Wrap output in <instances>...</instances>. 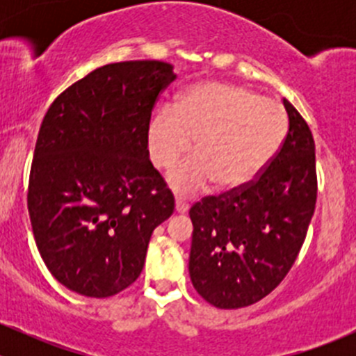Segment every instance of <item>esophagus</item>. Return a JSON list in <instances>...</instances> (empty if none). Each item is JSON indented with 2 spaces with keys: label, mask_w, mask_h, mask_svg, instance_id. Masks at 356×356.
Returning a JSON list of instances; mask_svg holds the SVG:
<instances>
[{
  "label": "esophagus",
  "mask_w": 356,
  "mask_h": 356,
  "mask_svg": "<svg viewBox=\"0 0 356 356\" xmlns=\"http://www.w3.org/2000/svg\"><path fill=\"white\" fill-rule=\"evenodd\" d=\"M188 210H189L188 201H184L182 198L175 200V211H177V213H186Z\"/></svg>",
  "instance_id": "34e87169"
}]
</instances>
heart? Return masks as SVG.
I'll list each match as a JSON object with an SVG mask.
<instances>
[{
  "instance_id": "1",
  "label": "heart",
  "mask_w": 356,
  "mask_h": 356,
  "mask_svg": "<svg viewBox=\"0 0 356 356\" xmlns=\"http://www.w3.org/2000/svg\"><path fill=\"white\" fill-rule=\"evenodd\" d=\"M288 118L274 99L227 82H198L174 108L163 106L148 124V153L167 170L191 149L196 153L167 175L179 195H193L215 182L236 189L250 184L270 163L284 141Z\"/></svg>"
}]
</instances>
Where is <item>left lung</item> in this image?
I'll return each instance as SVG.
<instances>
[{
    "mask_svg": "<svg viewBox=\"0 0 356 356\" xmlns=\"http://www.w3.org/2000/svg\"><path fill=\"white\" fill-rule=\"evenodd\" d=\"M289 129L254 181L189 210V275L217 308H243L272 293L293 267L317 201L315 143L298 110L282 99Z\"/></svg>",
    "mask_w": 356,
    "mask_h": 356,
    "instance_id": "1",
    "label": "left lung"
}]
</instances>
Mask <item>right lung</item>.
<instances>
[{
	"label": "right lung",
	"mask_w": 356,
	"mask_h": 356,
	"mask_svg": "<svg viewBox=\"0 0 356 356\" xmlns=\"http://www.w3.org/2000/svg\"><path fill=\"white\" fill-rule=\"evenodd\" d=\"M175 77L158 60L108 63L46 111L27 207L46 267L74 293L108 298L129 288L155 227L174 213L146 134L158 96Z\"/></svg>",
	"instance_id": "1"
}]
</instances>
